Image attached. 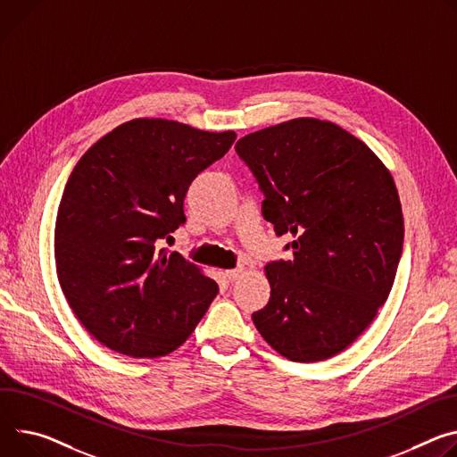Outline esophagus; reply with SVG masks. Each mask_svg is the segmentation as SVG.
Here are the masks:
<instances>
[{
  "instance_id": "obj_1",
  "label": "esophagus",
  "mask_w": 457,
  "mask_h": 457,
  "mask_svg": "<svg viewBox=\"0 0 457 457\" xmlns=\"http://www.w3.org/2000/svg\"><path fill=\"white\" fill-rule=\"evenodd\" d=\"M242 275H244V268H242V266H240V268H235V270H228V271H226V277H228L231 282H233V280H238Z\"/></svg>"
}]
</instances>
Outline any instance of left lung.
<instances>
[{"instance_id":"8db88e82","label":"left lung","mask_w":457,"mask_h":457,"mask_svg":"<svg viewBox=\"0 0 457 457\" xmlns=\"http://www.w3.org/2000/svg\"><path fill=\"white\" fill-rule=\"evenodd\" d=\"M237 154L264 195L262 215L289 261L266 264L268 304L252 315L289 361L315 362L348 348L378 315L403 252V212L390 171L331 121L295 118L245 135Z\"/></svg>"}]
</instances>
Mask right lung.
I'll return each mask as SVG.
<instances>
[{
  "instance_id": "right-lung-1",
  "label": "right lung",
  "mask_w": 457,
  "mask_h": 457,
  "mask_svg": "<svg viewBox=\"0 0 457 457\" xmlns=\"http://www.w3.org/2000/svg\"><path fill=\"white\" fill-rule=\"evenodd\" d=\"M235 138L233 131L137 118L76 163L56 217V273L78 320L109 350L168 355L217 297L215 280L177 252H156V244L186 222L191 182Z\"/></svg>"
}]
</instances>
